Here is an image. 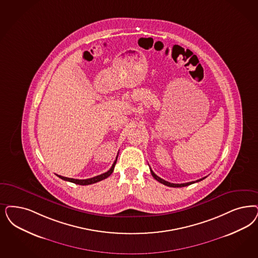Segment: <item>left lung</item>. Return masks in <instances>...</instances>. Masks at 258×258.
Returning <instances> with one entry per match:
<instances>
[{"label": "left lung", "instance_id": "left-lung-1", "mask_svg": "<svg viewBox=\"0 0 258 258\" xmlns=\"http://www.w3.org/2000/svg\"><path fill=\"white\" fill-rule=\"evenodd\" d=\"M151 175L153 176L154 179H156L158 182H160L162 184H164V185H166V186H168V187H187L188 185H191V184H194V183H196V182H199V181H201V180H203L206 177L201 178V179H198V180H196V181H192V182H187V183H183V184H173V183H169L168 181H165L164 179H162V178L159 177V176H157L153 171H152V169H151Z\"/></svg>", "mask_w": 258, "mask_h": 258}]
</instances>
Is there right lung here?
Listing matches in <instances>:
<instances>
[{"instance_id": "obj_1", "label": "right lung", "mask_w": 258, "mask_h": 258, "mask_svg": "<svg viewBox=\"0 0 258 258\" xmlns=\"http://www.w3.org/2000/svg\"><path fill=\"white\" fill-rule=\"evenodd\" d=\"M116 161H117V157H116V160L114 161V163L112 164L111 168L108 169L107 172H105V173H103V174H100V175H97V176H95V177L89 178V179H73V178L63 177V176L58 175V174H56V175H57L58 177L62 179V180H64V181H69V182L74 183V184L83 185V186H85V185H90V184L97 183L99 181H102V180H104V179H106V178L108 177V176L112 173V171H113V169H114Z\"/></svg>"}]
</instances>
